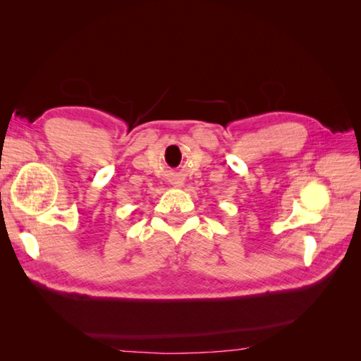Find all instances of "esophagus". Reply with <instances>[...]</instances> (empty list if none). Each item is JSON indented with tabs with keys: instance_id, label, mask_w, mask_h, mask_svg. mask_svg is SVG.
<instances>
[{
	"instance_id": "1",
	"label": "esophagus",
	"mask_w": 361,
	"mask_h": 361,
	"mask_svg": "<svg viewBox=\"0 0 361 361\" xmlns=\"http://www.w3.org/2000/svg\"><path fill=\"white\" fill-rule=\"evenodd\" d=\"M172 185H175L176 188H180V186H183V181L181 180H173Z\"/></svg>"
}]
</instances>
